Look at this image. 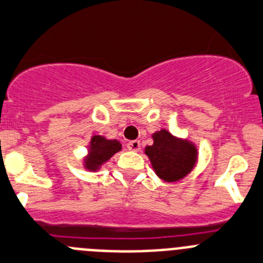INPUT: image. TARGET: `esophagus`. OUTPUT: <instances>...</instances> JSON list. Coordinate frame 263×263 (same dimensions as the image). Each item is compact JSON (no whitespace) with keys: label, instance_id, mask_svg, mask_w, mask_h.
<instances>
[{"label":"esophagus","instance_id":"34e87169","mask_svg":"<svg viewBox=\"0 0 263 263\" xmlns=\"http://www.w3.org/2000/svg\"><path fill=\"white\" fill-rule=\"evenodd\" d=\"M127 148H129L130 151H139V149H141V142L130 141L129 143H127Z\"/></svg>","mask_w":263,"mask_h":263}]
</instances>
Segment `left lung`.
<instances>
[{
  "instance_id": "left-lung-1",
  "label": "left lung",
  "mask_w": 263,
  "mask_h": 263,
  "mask_svg": "<svg viewBox=\"0 0 263 263\" xmlns=\"http://www.w3.org/2000/svg\"><path fill=\"white\" fill-rule=\"evenodd\" d=\"M152 138L154 144L147 146L144 152L159 178L165 182H177L194 169L197 149L189 139L177 138L165 129L152 134Z\"/></svg>"
}]
</instances>
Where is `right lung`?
I'll use <instances>...</instances> for the list:
<instances>
[{"label": "right lung", "instance_id": "right-lung-1", "mask_svg": "<svg viewBox=\"0 0 263 263\" xmlns=\"http://www.w3.org/2000/svg\"><path fill=\"white\" fill-rule=\"evenodd\" d=\"M119 151H121V143L117 139H107L102 136H92L87 149V156L84 160V166L87 171H99L102 165Z\"/></svg>", "mask_w": 263, "mask_h": 263}]
</instances>
